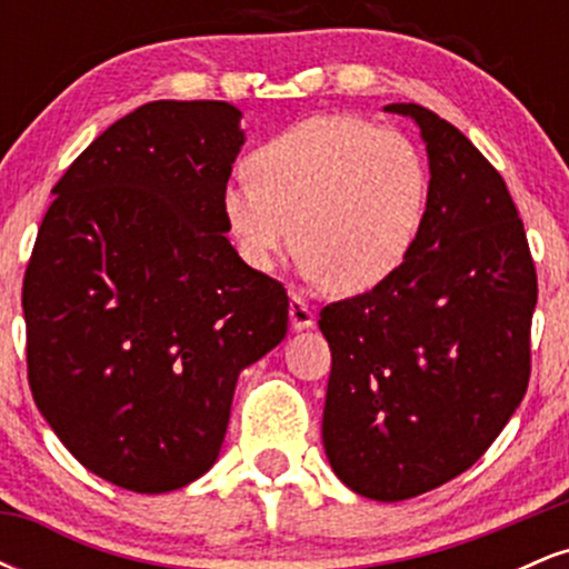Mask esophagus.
<instances>
[{"instance_id": "obj_1", "label": "esophagus", "mask_w": 569, "mask_h": 569, "mask_svg": "<svg viewBox=\"0 0 569 569\" xmlns=\"http://www.w3.org/2000/svg\"><path fill=\"white\" fill-rule=\"evenodd\" d=\"M289 318H291L293 329H310V326L316 323V312H312V307L307 305L299 293H291Z\"/></svg>"}]
</instances>
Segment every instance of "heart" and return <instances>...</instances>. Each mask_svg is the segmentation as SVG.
<instances>
[{
    "mask_svg": "<svg viewBox=\"0 0 569 569\" xmlns=\"http://www.w3.org/2000/svg\"><path fill=\"white\" fill-rule=\"evenodd\" d=\"M428 189V162L409 136L352 114H318L253 147L248 176L221 187V213L257 270H272L297 240L312 276L358 293L407 262Z\"/></svg>",
    "mask_w": 569,
    "mask_h": 569,
    "instance_id": "1",
    "label": "heart"
}]
</instances>
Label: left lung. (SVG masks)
Instances as JSON below:
<instances>
[{
	"label": "left lung",
	"mask_w": 569,
	"mask_h": 569,
	"mask_svg": "<svg viewBox=\"0 0 569 569\" xmlns=\"http://www.w3.org/2000/svg\"><path fill=\"white\" fill-rule=\"evenodd\" d=\"M430 189L393 278L321 310L331 348L323 447L352 492L396 502L447 485L500 436L530 382L538 276L506 181L420 103Z\"/></svg>",
	"instance_id": "1"
}]
</instances>
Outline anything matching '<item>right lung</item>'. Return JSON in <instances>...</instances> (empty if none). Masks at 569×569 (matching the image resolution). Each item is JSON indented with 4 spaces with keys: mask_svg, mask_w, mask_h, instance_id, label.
Wrapping results in <instances>:
<instances>
[{
    "mask_svg": "<svg viewBox=\"0 0 569 569\" xmlns=\"http://www.w3.org/2000/svg\"><path fill=\"white\" fill-rule=\"evenodd\" d=\"M227 101H152L53 187L23 276L37 409L88 471L171 492L219 457L234 382L289 329L283 283L230 246L243 147Z\"/></svg>",
    "mask_w": 569,
    "mask_h": 569,
    "instance_id": "right-lung-1",
    "label": "right lung"
}]
</instances>
